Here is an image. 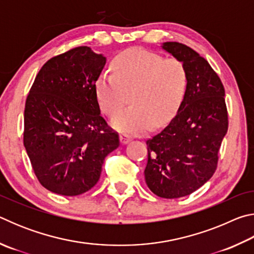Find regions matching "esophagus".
I'll use <instances>...</instances> for the list:
<instances>
[{
    "instance_id": "esophagus-1",
    "label": "esophagus",
    "mask_w": 254,
    "mask_h": 254,
    "mask_svg": "<svg viewBox=\"0 0 254 254\" xmlns=\"http://www.w3.org/2000/svg\"><path fill=\"white\" fill-rule=\"evenodd\" d=\"M130 140H131V136L127 134V133H121V134H120V141H121L122 144L127 143Z\"/></svg>"
}]
</instances>
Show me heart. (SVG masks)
Here are the masks:
<instances>
[{"instance_id":"heart-1","label":"heart","mask_w":254,"mask_h":254,"mask_svg":"<svg viewBox=\"0 0 254 254\" xmlns=\"http://www.w3.org/2000/svg\"><path fill=\"white\" fill-rule=\"evenodd\" d=\"M113 72L98 76V104L109 117L122 109L130 95L132 107L113 119L112 126L130 134L168 124L183 105L188 72L180 60L140 48L123 51L112 63Z\"/></svg>"}]
</instances>
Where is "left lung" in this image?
Wrapping results in <instances>:
<instances>
[{
    "instance_id": "obj_1",
    "label": "left lung",
    "mask_w": 254,
    "mask_h": 254,
    "mask_svg": "<svg viewBox=\"0 0 254 254\" xmlns=\"http://www.w3.org/2000/svg\"><path fill=\"white\" fill-rule=\"evenodd\" d=\"M162 48L186 67L188 89L176 117L147 140L144 177L153 194L171 199L190 195L214 175L229 115L224 86L207 60L179 42Z\"/></svg>"
}]
</instances>
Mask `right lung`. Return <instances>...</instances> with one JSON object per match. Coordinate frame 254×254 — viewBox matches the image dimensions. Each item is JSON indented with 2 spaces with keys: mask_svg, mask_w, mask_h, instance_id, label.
Returning <instances> with one entry per match:
<instances>
[{
  "mask_svg": "<svg viewBox=\"0 0 254 254\" xmlns=\"http://www.w3.org/2000/svg\"><path fill=\"white\" fill-rule=\"evenodd\" d=\"M106 58L87 46L50 58L38 72L24 109V148L48 190L77 196L97 184L119 133L101 115L95 83Z\"/></svg>",
  "mask_w": 254,
  "mask_h": 254,
  "instance_id": "1",
  "label": "right lung"
}]
</instances>
